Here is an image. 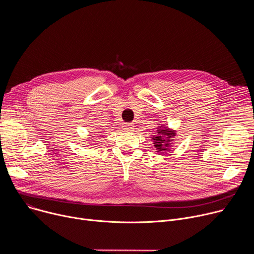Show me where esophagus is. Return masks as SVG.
Masks as SVG:
<instances>
[{
  "instance_id": "esophagus-1",
  "label": "esophagus",
  "mask_w": 254,
  "mask_h": 254,
  "mask_svg": "<svg viewBox=\"0 0 254 254\" xmlns=\"http://www.w3.org/2000/svg\"><path fill=\"white\" fill-rule=\"evenodd\" d=\"M124 129L127 131H130L133 129V126L131 124H125L124 125Z\"/></svg>"
}]
</instances>
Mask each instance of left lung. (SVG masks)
I'll use <instances>...</instances> for the list:
<instances>
[{"mask_svg":"<svg viewBox=\"0 0 254 254\" xmlns=\"http://www.w3.org/2000/svg\"><path fill=\"white\" fill-rule=\"evenodd\" d=\"M176 131L168 128L166 127H160L157 128V132L155 136L152 137L153 144L157 150L158 153L170 151L172 147V142L174 141V137H176Z\"/></svg>","mask_w":254,"mask_h":254,"instance_id":"1","label":"left lung"}]
</instances>
